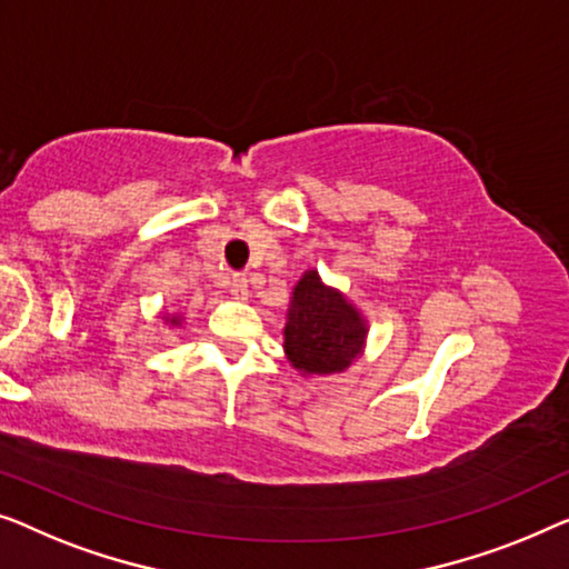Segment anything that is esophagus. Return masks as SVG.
I'll use <instances>...</instances> for the list:
<instances>
[{"label":"esophagus","mask_w":569,"mask_h":569,"mask_svg":"<svg viewBox=\"0 0 569 569\" xmlns=\"http://www.w3.org/2000/svg\"><path fill=\"white\" fill-rule=\"evenodd\" d=\"M229 291L237 296V299H247L250 296V286H247V276L234 273L229 281Z\"/></svg>","instance_id":"obj_1"}]
</instances>
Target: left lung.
I'll use <instances>...</instances> for the list:
<instances>
[{
  "label": "left lung",
  "mask_w": 569,
  "mask_h": 569,
  "mask_svg": "<svg viewBox=\"0 0 569 569\" xmlns=\"http://www.w3.org/2000/svg\"><path fill=\"white\" fill-rule=\"evenodd\" d=\"M288 361L303 373H335L361 356L366 325L335 288L309 270L293 288L286 322Z\"/></svg>",
  "instance_id": "1"
}]
</instances>
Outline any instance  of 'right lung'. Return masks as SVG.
<instances>
[{"instance_id": "1", "label": "right lung", "mask_w": 569, "mask_h": 569, "mask_svg": "<svg viewBox=\"0 0 569 569\" xmlns=\"http://www.w3.org/2000/svg\"><path fill=\"white\" fill-rule=\"evenodd\" d=\"M172 322H174V319H172Z\"/></svg>"}]
</instances>
